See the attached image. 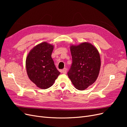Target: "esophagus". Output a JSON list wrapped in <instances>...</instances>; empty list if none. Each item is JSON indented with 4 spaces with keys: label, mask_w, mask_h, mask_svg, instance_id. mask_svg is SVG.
Masks as SVG:
<instances>
[{
    "label": "esophagus",
    "mask_w": 127,
    "mask_h": 127,
    "mask_svg": "<svg viewBox=\"0 0 127 127\" xmlns=\"http://www.w3.org/2000/svg\"><path fill=\"white\" fill-rule=\"evenodd\" d=\"M61 72H63V74H66L67 73V69L66 68L63 69L61 70Z\"/></svg>",
    "instance_id": "1"
}]
</instances>
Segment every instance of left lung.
Here are the masks:
<instances>
[{
	"label": "left lung",
	"mask_w": 127,
	"mask_h": 127,
	"mask_svg": "<svg viewBox=\"0 0 127 127\" xmlns=\"http://www.w3.org/2000/svg\"><path fill=\"white\" fill-rule=\"evenodd\" d=\"M72 63L68 76L75 87L84 90L97 79L101 68V58L95 47L88 42L70 47Z\"/></svg>",
	"instance_id": "1"
}]
</instances>
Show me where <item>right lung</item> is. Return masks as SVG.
<instances>
[{"mask_svg": "<svg viewBox=\"0 0 127 127\" xmlns=\"http://www.w3.org/2000/svg\"><path fill=\"white\" fill-rule=\"evenodd\" d=\"M53 45L43 42L30 51L26 59L29 78L37 87L47 89L54 84L60 75L51 58Z\"/></svg>", "mask_w": 127, "mask_h": 127, "instance_id": "1", "label": "right lung"}]
</instances>
